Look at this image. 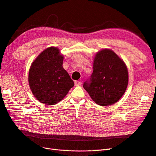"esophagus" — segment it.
Wrapping results in <instances>:
<instances>
[{
	"mask_svg": "<svg viewBox=\"0 0 156 156\" xmlns=\"http://www.w3.org/2000/svg\"><path fill=\"white\" fill-rule=\"evenodd\" d=\"M75 86H80V85H81V81H75Z\"/></svg>",
	"mask_w": 156,
	"mask_h": 156,
	"instance_id": "34e87169",
	"label": "esophagus"
}]
</instances>
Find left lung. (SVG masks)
Listing matches in <instances>:
<instances>
[{"instance_id":"obj_1","label":"left lung","mask_w":156,"mask_h":156,"mask_svg":"<svg viewBox=\"0 0 156 156\" xmlns=\"http://www.w3.org/2000/svg\"><path fill=\"white\" fill-rule=\"evenodd\" d=\"M128 80V71L124 60L112 50L103 49L95 55L93 72L83 87L96 104L108 106L124 95Z\"/></svg>"}]
</instances>
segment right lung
<instances>
[{"label": "right lung", "mask_w": 156, "mask_h": 156, "mask_svg": "<svg viewBox=\"0 0 156 156\" xmlns=\"http://www.w3.org/2000/svg\"><path fill=\"white\" fill-rule=\"evenodd\" d=\"M64 55L58 48L44 50L33 61L29 72V84L40 102L54 105L67 95L74 86L73 80L63 66Z\"/></svg>", "instance_id": "obj_1"}]
</instances>
